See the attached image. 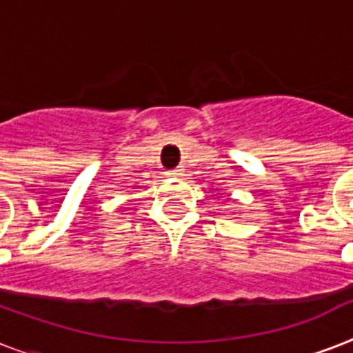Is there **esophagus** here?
I'll use <instances>...</instances> for the list:
<instances>
[{
    "mask_svg": "<svg viewBox=\"0 0 353 353\" xmlns=\"http://www.w3.org/2000/svg\"><path fill=\"white\" fill-rule=\"evenodd\" d=\"M183 172L185 170H183L181 166H177V168H172V170H168L166 174H168L170 177H177V176H183Z\"/></svg>",
    "mask_w": 353,
    "mask_h": 353,
    "instance_id": "34e87169",
    "label": "esophagus"
}]
</instances>
